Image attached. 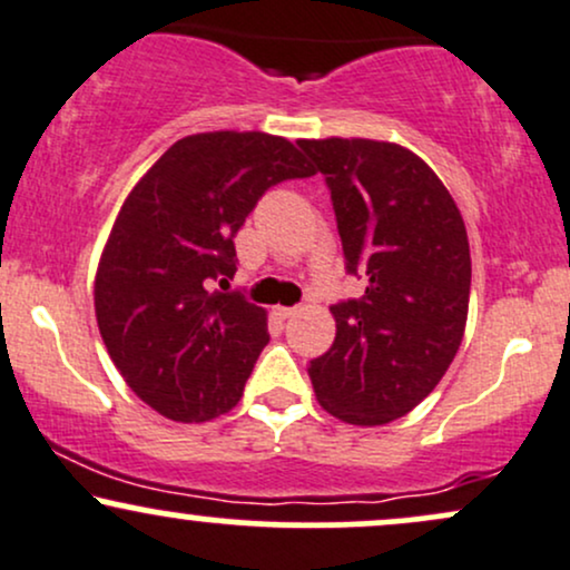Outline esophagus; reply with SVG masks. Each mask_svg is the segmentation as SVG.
Segmentation results:
<instances>
[{"instance_id":"esophagus-1","label":"esophagus","mask_w":570,"mask_h":570,"mask_svg":"<svg viewBox=\"0 0 570 570\" xmlns=\"http://www.w3.org/2000/svg\"><path fill=\"white\" fill-rule=\"evenodd\" d=\"M297 313H299V307L297 305H294V307H276V316L278 318H294V316H297Z\"/></svg>"}]
</instances>
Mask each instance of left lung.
I'll return each mask as SVG.
<instances>
[{"mask_svg":"<svg viewBox=\"0 0 570 570\" xmlns=\"http://www.w3.org/2000/svg\"><path fill=\"white\" fill-rule=\"evenodd\" d=\"M324 174L345 271L362 297L332 305L337 335L307 375L326 412L383 426L421 404L461 345L472 257L455 200L410 149L372 139L297 141Z\"/></svg>","mask_w":570,"mask_h":570,"instance_id":"obj_1","label":"left lung"}]
</instances>
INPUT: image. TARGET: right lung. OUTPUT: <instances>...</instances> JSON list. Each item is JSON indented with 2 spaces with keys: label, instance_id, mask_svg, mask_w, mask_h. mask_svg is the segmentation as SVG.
Segmentation results:
<instances>
[{
  "label": "right lung",
  "instance_id": "1",
  "mask_svg": "<svg viewBox=\"0 0 570 570\" xmlns=\"http://www.w3.org/2000/svg\"><path fill=\"white\" fill-rule=\"evenodd\" d=\"M292 141L271 134L179 139L130 189L96 273V318L134 394L181 423L238 404L267 345V318L233 278L235 244L271 187L313 176Z\"/></svg>",
  "mask_w": 570,
  "mask_h": 570
}]
</instances>
